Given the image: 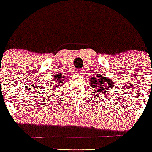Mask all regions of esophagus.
<instances>
[{
  "label": "esophagus",
  "mask_w": 152,
  "mask_h": 152,
  "mask_svg": "<svg viewBox=\"0 0 152 152\" xmlns=\"http://www.w3.org/2000/svg\"><path fill=\"white\" fill-rule=\"evenodd\" d=\"M76 72L77 73V74H80V73H81L82 72V69H76Z\"/></svg>",
  "instance_id": "esophagus-1"
}]
</instances>
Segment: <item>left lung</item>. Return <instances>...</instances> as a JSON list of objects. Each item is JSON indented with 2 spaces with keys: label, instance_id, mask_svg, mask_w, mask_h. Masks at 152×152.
<instances>
[{
  "label": "left lung",
  "instance_id": "1",
  "mask_svg": "<svg viewBox=\"0 0 152 152\" xmlns=\"http://www.w3.org/2000/svg\"><path fill=\"white\" fill-rule=\"evenodd\" d=\"M90 85L93 89V91L97 93H102V95H106L108 96V93L113 92V85L114 82L112 79L107 77L104 74H97L94 77H91L89 79Z\"/></svg>",
  "mask_w": 152,
  "mask_h": 152
}]
</instances>
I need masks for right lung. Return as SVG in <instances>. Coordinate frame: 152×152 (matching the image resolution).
<instances>
[{"mask_svg": "<svg viewBox=\"0 0 152 152\" xmlns=\"http://www.w3.org/2000/svg\"><path fill=\"white\" fill-rule=\"evenodd\" d=\"M65 77L61 74V73H56V75H54L53 77L52 80H50V82H48L47 83V86L50 85V88H48L47 86H46V89L50 91V94L51 93V92H54L55 96H59V95L61 94V89L63 86L65 84V80H64ZM45 91V89H44ZM43 91V92H44ZM47 91V92H49Z\"/></svg>", "mask_w": 152, "mask_h": 152, "instance_id": "add662e5", "label": "right lung"}]
</instances>
